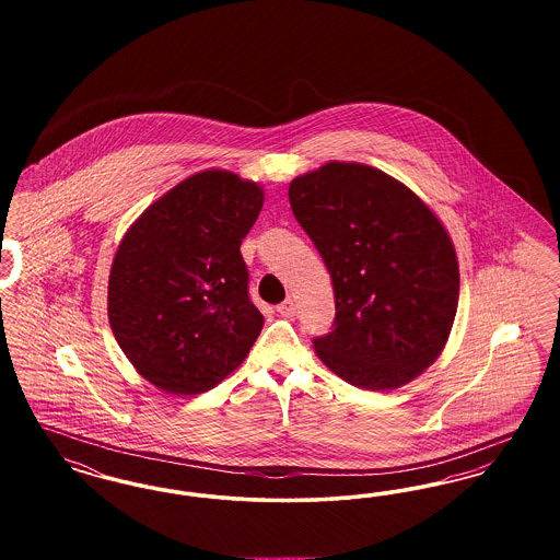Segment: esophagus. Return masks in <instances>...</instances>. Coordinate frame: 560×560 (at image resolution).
<instances>
[{
    "label": "esophagus",
    "instance_id": "obj_1",
    "mask_svg": "<svg viewBox=\"0 0 560 560\" xmlns=\"http://www.w3.org/2000/svg\"><path fill=\"white\" fill-rule=\"evenodd\" d=\"M277 313H279L281 317H293V315H295V302H293V298H288L285 302H281V304L277 306Z\"/></svg>",
    "mask_w": 560,
    "mask_h": 560
}]
</instances>
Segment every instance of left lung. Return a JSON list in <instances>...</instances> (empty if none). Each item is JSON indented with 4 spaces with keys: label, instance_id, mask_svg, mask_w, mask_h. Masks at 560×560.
<instances>
[{
    "label": "left lung",
    "instance_id": "1",
    "mask_svg": "<svg viewBox=\"0 0 560 560\" xmlns=\"http://www.w3.org/2000/svg\"><path fill=\"white\" fill-rule=\"evenodd\" d=\"M290 206L336 295L334 329L313 340L317 357L365 390L418 377L445 347L459 298L441 220L393 176L342 161L293 178Z\"/></svg>",
    "mask_w": 560,
    "mask_h": 560
}]
</instances>
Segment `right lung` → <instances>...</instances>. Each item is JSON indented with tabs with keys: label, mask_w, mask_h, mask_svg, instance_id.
<instances>
[{
	"label": "right lung",
	"mask_w": 560,
	"mask_h": 560,
	"mask_svg": "<svg viewBox=\"0 0 560 560\" xmlns=\"http://www.w3.org/2000/svg\"><path fill=\"white\" fill-rule=\"evenodd\" d=\"M262 203L256 183L206 170L149 206L119 243L108 323L136 372L161 390H210L260 336L241 240Z\"/></svg>",
	"instance_id": "obj_1"
}]
</instances>
